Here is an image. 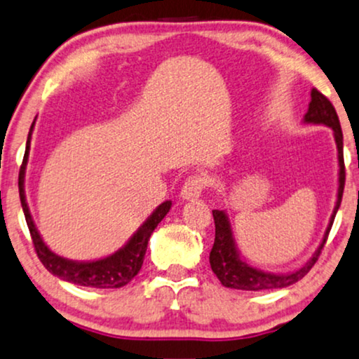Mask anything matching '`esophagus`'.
Here are the masks:
<instances>
[{
  "label": "esophagus",
  "instance_id": "1",
  "mask_svg": "<svg viewBox=\"0 0 359 359\" xmlns=\"http://www.w3.org/2000/svg\"><path fill=\"white\" fill-rule=\"evenodd\" d=\"M208 181L205 176L201 175H193L189 176V178L184 181L183 188H181V198L183 200H196V198L201 196L203 189L206 188Z\"/></svg>",
  "mask_w": 359,
  "mask_h": 359
}]
</instances>
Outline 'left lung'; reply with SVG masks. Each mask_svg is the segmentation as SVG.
<instances>
[{
	"instance_id": "8db88e82",
	"label": "left lung",
	"mask_w": 359,
	"mask_h": 359,
	"mask_svg": "<svg viewBox=\"0 0 359 359\" xmlns=\"http://www.w3.org/2000/svg\"><path fill=\"white\" fill-rule=\"evenodd\" d=\"M304 123L308 125H323L328 126L333 130L336 149H338V194H336V205L333 213H331L328 228H326L325 236L316 248L306 263L299 269H294L291 273H271L263 271V269L251 266L241 258L240 250H238L236 241H234L231 223L226 211L223 210H213L215 218V245L210 253V264L213 273L218 276L221 285L226 287H233V290H243V291H263V290H278V287H286L294 285L306 274L309 269L315 266L320 256L323 246H325L326 240H328L330 229L333 226L334 216L338 213V208L341 205L343 189H344V159H343V131L339 126L338 114H336L334 106L330 103V100L320 91L313 88L311 90V101H309L308 111L303 118Z\"/></svg>"
}]
</instances>
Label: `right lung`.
<instances>
[{
	"label": "right lung",
	"mask_w": 359,
	"mask_h": 359,
	"mask_svg": "<svg viewBox=\"0 0 359 359\" xmlns=\"http://www.w3.org/2000/svg\"><path fill=\"white\" fill-rule=\"evenodd\" d=\"M34 121L31 125L28 141H26V151L23 158V165L20 170V178H18V187H20V200L21 206H23V213L26 218V224H28L31 238H33L34 250L43 266L48 269L51 274L60 278V280L73 283L78 286H88V287H100V290H109V287H121L130 283L136 274L140 273L141 266H143V259L146 255V248H148L149 236H151L154 228L161 223V219L168 215L171 210V201L161 203L148 219L144 221L141 226L136 229L135 234L126 241L125 246L119 248L113 255L106 256V258L93 259V261H74L63 258V256L53 253L46 243L43 241L41 234H39L36 224H34L33 216L29 213V206L26 203L25 194V175H26V165H28L29 156V144H31V135H33Z\"/></svg>",
	"instance_id": "obj_1"
}]
</instances>
